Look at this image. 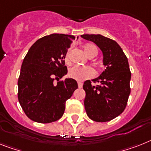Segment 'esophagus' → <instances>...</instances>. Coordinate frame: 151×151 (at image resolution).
<instances>
[{
	"label": "esophagus",
	"mask_w": 151,
	"mask_h": 151,
	"mask_svg": "<svg viewBox=\"0 0 151 151\" xmlns=\"http://www.w3.org/2000/svg\"><path fill=\"white\" fill-rule=\"evenodd\" d=\"M78 88H82V87H83V83H78Z\"/></svg>",
	"instance_id": "1"
}]
</instances>
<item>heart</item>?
<instances>
[{"label": "heart", "mask_w": 151, "mask_h": 151, "mask_svg": "<svg viewBox=\"0 0 151 151\" xmlns=\"http://www.w3.org/2000/svg\"><path fill=\"white\" fill-rule=\"evenodd\" d=\"M83 48H84L86 54L87 55L89 58H94L97 55L98 50H97V47L94 44L88 43V44L85 45ZM70 52L71 49H68L65 53V60L66 63L69 62ZM94 75H95V72L90 67L73 66L68 70V76L69 78L77 81L86 80L87 78H90L93 77Z\"/></svg>", "instance_id": "obj_1"}]
</instances>
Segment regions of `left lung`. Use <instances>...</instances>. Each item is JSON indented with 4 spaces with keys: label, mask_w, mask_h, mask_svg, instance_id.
<instances>
[{
    "label": "left lung",
    "mask_w": 151,
    "mask_h": 151,
    "mask_svg": "<svg viewBox=\"0 0 151 151\" xmlns=\"http://www.w3.org/2000/svg\"><path fill=\"white\" fill-rule=\"evenodd\" d=\"M82 38L94 42L103 52L106 69L98 78L86 81L83 89L87 115L96 122L110 121L125 109L130 93L131 73L127 58L113 39L101 35H83Z\"/></svg>",
    "instance_id": "obj_1"
}]
</instances>
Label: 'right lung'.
<instances>
[{
	"label": "right lung",
	"instance_id": "right-lung-1",
	"mask_svg": "<svg viewBox=\"0 0 151 151\" xmlns=\"http://www.w3.org/2000/svg\"><path fill=\"white\" fill-rule=\"evenodd\" d=\"M75 39L64 34L44 36L32 45L24 58L17 97L26 116L33 121L48 123L60 119L65 102L78 89L75 79L59 81L68 73L65 55Z\"/></svg>",
	"mask_w": 151,
	"mask_h": 151
}]
</instances>
